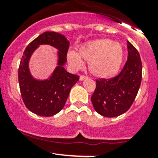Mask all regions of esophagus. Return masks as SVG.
<instances>
[{
	"label": "esophagus",
	"mask_w": 158,
	"mask_h": 158,
	"mask_svg": "<svg viewBox=\"0 0 158 158\" xmlns=\"http://www.w3.org/2000/svg\"><path fill=\"white\" fill-rule=\"evenodd\" d=\"M87 76H80V77H79V80L80 81H83V80H85V79H87Z\"/></svg>",
	"instance_id": "34e87169"
}]
</instances>
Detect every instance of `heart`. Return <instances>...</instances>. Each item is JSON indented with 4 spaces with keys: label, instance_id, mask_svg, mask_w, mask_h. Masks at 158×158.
<instances>
[{
    "label": "heart",
    "instance_id": "1",
    "mask_svg": "<svg viewBox=\"0 0 158 158\" xmlns=\"http://www.w3.org/2000/svg\"><path fill=\"white\" fill-rule=\"evenodd\" d=\"M123 57L124 47L121 43L109 39H96L79 45L77 52H69L67 60L71 66L80 69L83 66V59L89 62V69L94 76L109 79L118 73Z\"/></svg>",
    "mask_w": 158,
    "mask_h": 158
}]
</instances>
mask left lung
Instances as JSON below:
<instances>
[{
    "label": "left lung",
    "instance_id": "left-lung-1",
    "mask_svg": "<svg viewBox=\"0 0 158 158\" xmlns=\"http://www.w3.org/2000/svg\"><path fill=\"white\" fill-rule=\"evenodd\" d=\"M128 60L114 78L96 80L92 94V105L96 112L104 117H117L126 112L134 102L142 78V64L136 48L127 41Z\"/></svg>",
    "mask_w": 158,
    "mask_h": 158
}]
</instances>
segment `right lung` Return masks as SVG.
<instances>
[{
	"label": "right lung",
	"mask_w": 158,
	"mask_h": 158,
	"mask_svg": "<svg viewBox=\"0 0 158 158\" xmlns=\"http://www.w3.org/2000/svg\"><path fill=\"white\" fill-rule=\"evenodd\" d=\"M41 45H49L58 50L57 64L47 79L37 80L31 76L29 60L34 51ZM69 42L63 35L47 31L33 40L22 56L18 69L20 93L25 106L34 114L49 117L63 109L72 87L79 77L65 69Z\"/></svg>",
	"instance_id": "1"
}]
</instances>
